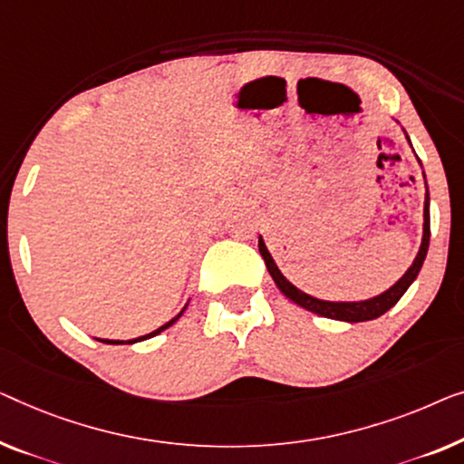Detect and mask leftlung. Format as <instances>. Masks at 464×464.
<instances>
[{"label":"left lung","instance_id":"left-lung-1","mask_svg":"<svg viewBox=\"0 0 464 464\" xmlns=\"http://www.w3.org/2000/svg\"><path fill=\"white\" fill-rule=\"evenodd\" d=\"M406 133V131H404ZM406 140L411 142V138H408L406 133ZM412 149V144H411ZM419 159V157H416ZM420 163V160H419ZM422 167V165H420ZM422 178H425V171H422ZM425 207H422V238H420V246H419V253H416L414 261L411 264V267L404 272V276H401L395 285H392L387 288V291H382L379 295H374V297H368V299H360V301H328V299H318L314 297V295L301 291L293 285L291 280H286L285 274L280 272V267L276 266V261H274L272 253L267 251V246L264 243V238L259 237V253L261 257H264L266 266H267V272H270L272 280L276 282V286L280 288V293L285 295L293 301V304H297L304 307L307 312H314L318 315H324V318H331V320H341V322H366V320H374L382 315L385 312L392 310V307L398 304L401 299V295L408 291V286L412 285L419 276L422 264H425V257H427V251H429V238H431V221H429V188H427V178H425Z\"/></svg>","mask_w":464,"mask_h":464}]
</instances>
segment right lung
Returning <instances> with one entry per match:
<instances>
[{
  "label": "right lung",
  "mask_w": 464,
  "mask_h": 464,
  "mask_svg": "<svg viewBox=\"0 0 464 464\" xmlns=\"http://www.w3.org/2000/svg\"><path fill=\"white\" fill-rule=\"evenodd\" d=\"M188 304H190V301H188ZM188 304L184 305V310L176 315V318H171L169 322H165V324H163V326H159L157 331H152V333H149V334H142V337H136V339H127V341H117V339H100V337H93V339H96V341H102V343H109V345H131V343H140V341H146V339H150V337H154V334L163 333L165 328H169L171 324H176V322H178L179 318H182V314L186 312Z\"/></svg>",
  "instance_id": "obj_1"
}]
</instances>
